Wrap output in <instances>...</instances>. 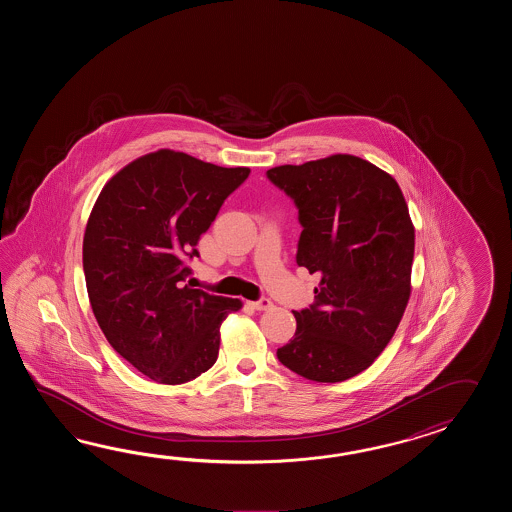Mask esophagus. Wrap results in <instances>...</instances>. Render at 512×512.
I'll return each mask as SVG.
<instances>
[{
    "label": "esophagus",
    "instance_id": "esophagus-1",
    "mask_svg": "<svg viewBox=\"0 0 512 512\" xmlns=\"http://www.w3.org/2000/svg\"><path fill=\"white\" fill-rule=\"evenodd\" d=\"M251 305L252 307H254V309H256V311H269V309H272V307H274L269 298H260V300L252 302Z\"/></svg>",
    "mask_w": 512,
    "mask_h": 512
}]
</instances>
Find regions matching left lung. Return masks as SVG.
I'll use <instances>...</instances> for the list:
<instances>
[{"label":"left lung","instance_id":"left-lung-1","mask_svg":"<svg viewBox=\"0 0 512 512\" xmlns=\"http://www.w3.org/2000/svg\"><path fill=\"white\" fill-rule=\"evenodd\" d=\"M298 208L296 263L320 280L315 302L276 351L309 381L340 382L370 368L410 298L415 232L392 175L355 155L267 170Z\"/></svg>","mask_w":512,"mask_h":512}]
</instances>
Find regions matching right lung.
<instances>
[{
	"label": "right lung",
	"mask_w": 512,
	"mask_h": 512,
	"mask_svg": "<svg viewBox=\"0 0 512 512\" xmlns=\"http://www.w3.org/2000/svg\"><path fill=\"white\" fill-rule=\"evenodd\" d=\"M249 168L159 150L102 188L84 234L87 294L111 348L161 384H183L218 360L219 327L241 309L185 285L188 261Z\"/></svg>",
	"instance_id": "1"
}]
</instances>
